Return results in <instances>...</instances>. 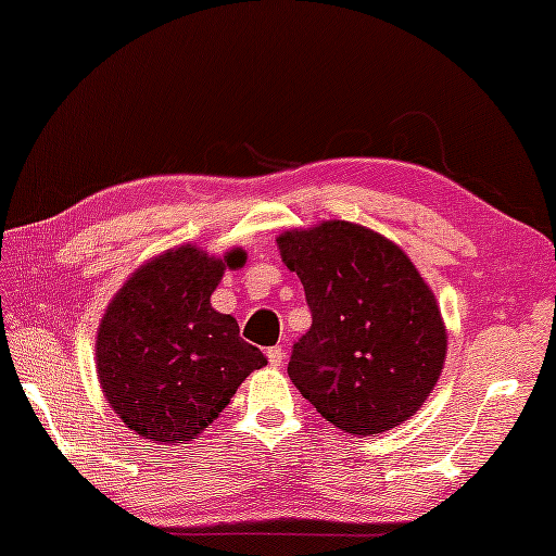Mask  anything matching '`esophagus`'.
I'll return each instance as SVG.
<instances>
[{
  "instance_id": "obj_1",
  "label": "esophagus",
  "mask_w": 556,
  "mask_h": 556,
  "mask_svg": "<svg viewBox=\"0 0 556 556\" xmlns=\"http://www.w3.org/2000/svg\"><path fill=\"white\" fill-rule=\"evenodd\" d=\"M281 361H285V349H281V346L267 349V363L271 365V368H279Z\"/></svg>"
}]
</instances>
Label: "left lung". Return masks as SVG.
<instances>
[{
  "label": "left lung",
  "instance_id": "1",
  "mask_svg": "<svg viewBox=\"0 0 556 556\" xmlns=\"http://www.w3.org/2000/svg\"><path fill=\"white\" fill-rule=\"evenodd\" d=\"M313 325L289 377L323 418L380 434L416 413L440 380L446 327L428 281L401 245L361 224L327 219L277 236Z\"/></svg>",
  "mask_w": 556,
  "mask_h": 556
}]
</instances>
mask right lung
<instances>
[{"label":"right lung","instance_id":"obj_1","mask_svg":"<svg viewBox=\"0 0 556 556\" xmlns=\"http://www.w3.org/2000/svg\"><path fill=\"white\" fill-rule=\"evenodd\" d=\"M243 265V248L210 255L184 243L150 257L114 293L98 327V380L143 440L191 444L267 363L239 337V323L210 303L224 269Z\"/></svg>","mask_w":556,"mask_h":556}]
</instances>
